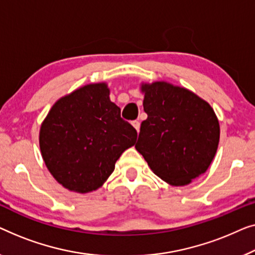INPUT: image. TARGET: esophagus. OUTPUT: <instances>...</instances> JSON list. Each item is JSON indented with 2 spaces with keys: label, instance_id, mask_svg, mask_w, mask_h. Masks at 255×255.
<instances>
[{
  "label": "esophagus",
  "instance_id": "obj_1",
  "mask_svg": "<svg viewBox=\"0 0 255 255\" xmlns=\"http://www.w3.org/2000/svg\"><path fill=\"white\" fill-rule=\"evenodd\" d=\"M131 125H132V126H134V128L136 129V130H137V132L139 131V127H141V124H139V121H132V123H131Z\"/></svg>",
  "mask_w": 255,
  "mask_h": 255
}]
</instances>
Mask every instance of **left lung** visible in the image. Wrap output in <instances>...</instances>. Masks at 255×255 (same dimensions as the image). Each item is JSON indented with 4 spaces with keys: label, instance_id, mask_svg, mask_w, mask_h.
Returning a JSON list of instances; mask_svg holds the SVG:
<instances>
[{
    "label": "left lung",
    "instance_id": "obj_1",
    "mask_svg": "<svg viewBox=\"0 0 255 255\" xmlns=\"http://www.w3.org/2000/svg\"><path fill=\"white\" fill-rule=\"evenodd\" d=\"M143 109L135 148L153 173L172 186L188 185L208 170L220 142V124L206 100L167 82L143 83Z\"/></svg>",
    "mask_w": 255,
    "mask_h": 255
}]
</instances>
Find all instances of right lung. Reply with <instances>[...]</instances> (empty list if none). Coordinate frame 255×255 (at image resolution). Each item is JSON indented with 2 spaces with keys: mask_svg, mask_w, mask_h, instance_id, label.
I'll list each match as a JSON object with an SVG mask.
<instances>
[{
  "mask_svg": "<svg viewBox=\"0 0 255 255\" xmlns=\"http://www.w3.org/2000/svg\"><path fill=\"white\" fill-rule=\"evenodd\" d=\"M137 132L110 100L106 83L84 85L52 106L39 132L42 159L55 180L69 191L102 187Z\"/></svg>",
  "mask_w": 255,
  "mask_h": 255,
  "instance_id": "obj_1",
  "label": "right lung"
}]
</instances>
